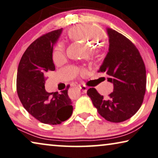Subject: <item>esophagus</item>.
<instances>
[{"label": "esophagus", "instance_id": "34e87169", "mask_svg": "<svg viewBox=\"0 0 158 158\" xmlns=\"http://www.w3.org/2000/svg\"><path fill=\"white\" fill-rule=\"evenodd\" d=\"M80 88H81V90H82V92H83L84 93H87V87L86 86H84V85L80 86Z\"/></svg>", "mask_w": 158, "mask_h": 158}]
</instances>
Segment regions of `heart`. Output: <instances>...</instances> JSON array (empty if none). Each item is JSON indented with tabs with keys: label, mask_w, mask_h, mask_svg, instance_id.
I'll return each instance as SVG.
<instances>
[{
	"label": "heart",
	"mask_w": 158,
	"mask_h": 158,
	"mask_svg": "<svg viewBox=\"0 0 158 158\" xmlns=\"http://www.w3.org/2000/svg\"><path fill=\"white\" fill-rule=\"evenodd\" d=\"M67 35L71 40L81 42L87 47L98 48L102 46L106 40V35L104 31L97 27L88 25H79L73 27L68 31ZM94 54V51L89 49L87 53V56L90 58ZM53 61L56 65L64 64L66 60L65 47L63 44H59L54 48L52 54ZM85 73V69H77L75 73L81 75Z\"/></svg>",
	"instance_id": "heart-1"
}]
</instances>
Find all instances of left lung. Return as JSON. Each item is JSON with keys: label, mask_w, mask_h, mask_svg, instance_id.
<instances>
[{"label": "left lung", "mask_w": 158, "mask_h": 158, "mask_svg": "<svg viewBox=\"0 0 158 158\" xmlns=\"http://www.w3.org/2000/svg\"><path fill=\"white\" fill-rule=\"evenodd\" d=\"M110 47L99 73H105L114 91L104 98L95 88L87 90L93 105L106 121L119 123L139 110L146 88V71L140 52L125 36L108 28Z\"/></svg>", "instance_id": "1"}]
</instances>
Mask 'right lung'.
Here are the masks:
<instances>
[{"label":"right lung","mask_w":158,"mask_h":158,"mask_svg":"<svg viewBox=\"0 0 158 158\" xmlns=\"http://www.w3.org/2000/svg\"><path fill=\"white\" fill-rule=\"evenodd\" d=\"M61 31L62 28L52 31L34 41L22 56L17 73V93L24 108L36 119L49 125L66 121L73 110L68 95L70 85L60 93L45 89L47 73L55 70L53 47Z\"/></svg>","instance_id":"add662e5"}]
</instances>
